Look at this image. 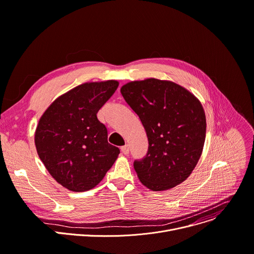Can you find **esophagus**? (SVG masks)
<instances>
[{
  "label": "esophagus",
  "instance_id": "obj_1",
  "mask_svg": "<svg viewBox=\"0 0 254 254\" xmlns=\"http://www.w3.org/2000/svg\"><path fill=\"white\" fill-rule=\"evenodd\" d=\"M121 150H122L123 154H125V155H127V154L129 153V148H128V145H125V146H123V147L121 148Z\"/></svg>",
  "mask_w": 254,
  "mask_h": 254
}]
</instances>
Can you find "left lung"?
Wrapping results in <instances>:
<instances>
[{
	"label": "left lung",
	"instance_id": "obj_1",
	"mask_svg": "<svg viewBox=\"0 0 254 254\" xmlns=\"http://www.w3.org/2000/svg\"><path fill=\"white\" fill-rule=\"evenodd\" d=\"M121 92L139 115L146 130V158L133 168L143 186L153 191L175 188L187 180L201 156L206 121L200 101L168 80L131 81Z\"/></svg>",
	"mask_w": 254,
	"mask_h": 254
}]
</instances>
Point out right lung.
Instances as JSON below:
<instances>
[{
	"instance_id": "right-lung-1",
	"label": "right lung",
	"mask_w": 254,
	"mask_h": 254,
	"mask_svg": "<svg viewBox=\"0 0 254 254\" xmlns=\"http://www.w3.org/2000/svg\"><path fill=\"white\" fill-rule=\"evenodd\" d=\"M119 81L86 82L59 96L43 112L34 132L38 157L53 178L71 191L94 189L117 161L120 149L107 141L97 112Z\"/></svg>"
}]
</instances>
